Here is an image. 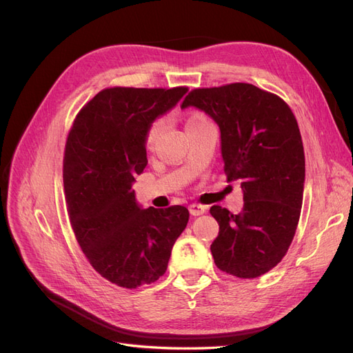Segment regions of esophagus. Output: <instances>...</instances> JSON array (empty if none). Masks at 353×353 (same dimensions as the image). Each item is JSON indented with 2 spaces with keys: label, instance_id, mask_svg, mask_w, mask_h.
<instances>
[{
  "label": "esophagus",
  "instance_id": "esophagus-1",
  "mask_svg": "<svg viewBox=\"0 0 353 353\" xmlns=\"http://www.w3.org/2000/svg\"><path fill=\"white\" fill-rule=\"evenodd\" d=\"M188 209H190V213H191V215H193V216L203 215V213H205V212L208 210V208L200 205V203H191V205L188 206Z\"/></svg>",
  "mask_w": 353,
  "mask_h": 353
}]
</instances>
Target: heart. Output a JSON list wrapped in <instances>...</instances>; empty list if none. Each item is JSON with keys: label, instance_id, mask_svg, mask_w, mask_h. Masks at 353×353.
<instances>
[{"label": "heart", "instance_id": "heart-1", "mask_svg": "<svg viewBox=\"0 0 353 353\" xmlns=\"http://www.w3.org/2000/svg\"><path fill=\"white\" fill-rule=\"evenodd\" d=\"M200 119H201V117H199V116L190 117L187 125L193 123V122H197V121H200ZM160 128H162V122H160V121H156L150 128H148V131H147V134H145V145H147V147H152V145H153V143H154V140H156V137H157V134H159V131H160Z\"/></svg>", "mask_w": 353, "mask_h": 353}]
</instances>
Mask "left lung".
<instances>
[{
    "instance_id": "left-lung-1",
    "label": "left lung",
    "mask_w": 353,
    "mask_h": 353,
    "mask_svg": "<svg viewBox=\"0 0 353 353\" xmlns=\"http://www.w3.org/2000/svg\"><path fill=\"white\" fill-rule=\"evenodd\" d=\"M190 105L218 123L223 170L243 190L237 215L210 208L219 223L212 256L221 271L256 279L281 262L301 218L305 153L297 121L279 95L243 82L193 90L181 109Z\"/></svg>"
}]
</instances>
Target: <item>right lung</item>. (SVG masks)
<instances>
[{
    "label": "right lung",
    "instance_id": "right-lung-1",
    "mask_svg": "<svg viewBox=\"0 0 353 353\" xmlns=\"http://www.w3.org/2000/svg\"><path fill=\"white\" fill-rule=\"evenodd\" d=\"M187 91L105 88L83 105L68 135L63 184L74 237L92 268L119 287L159 280L187 227V208L143 209L132 190L147 166L148 128Z\"/></svg>",
    "mask_w": 353,
    "mask_h": 353
}]
</instances>
